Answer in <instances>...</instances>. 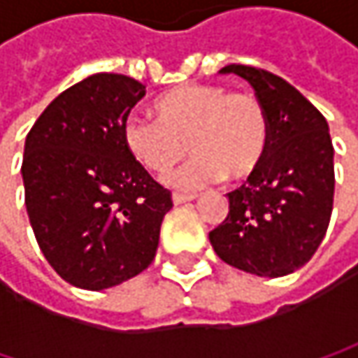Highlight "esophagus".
Returning <instances> with one entry per match:
<instances>
[{
	"label": "esophagus",
	"instance_id": "1",
	"mask_svg": "<svg viewBox=\"0 0 358 358\" xmlns=\"http://www.w3.org/2000/svg\"><path fill=\"white\" fill-rule=\"evenodd\" d=\"M172 201H174V205H182V203L194 201V194H180V192H174L172 194Z\"/></svg>",
	"mask_w": 358,
	"mask_h": 358
}]
</instances>
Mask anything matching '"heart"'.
I'll return each mask as SVG.
<instances>
[{"label": "heart", "instance_id": "heart-1", "mask_svg": "<svg viewBox=\"0 0 358 358\" xmlns=\"http://www.w3.org/2000/svg\"><path fill=\"white\" fill-rule=\"evenodd\" d=\"M155 111L157 117L124 122V145L155 174L174 168L190 147L194 157L168 178L180 190H199L224 176L249 178L267 153L269 117L252 95L184 85L159 97Z\"/></svg>", "mask_w": 358, "mask_h": 358}]
</instances>
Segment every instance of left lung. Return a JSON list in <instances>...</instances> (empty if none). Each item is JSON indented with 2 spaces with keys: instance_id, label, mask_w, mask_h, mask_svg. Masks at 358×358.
<instances>
[{
  "instance_id": "left-lung-1",
  "label": "left lung",
  "mask_w": 358,
  "mask_h": 358,
  "mask_svg": "<svg viewBox=\"0 0 358 358\" xmlns=\"http://www.w3.org/2000/svg\"><path fill=\"white\" fill-rule=\"evenodd\" d=\"M236 74L255 89L269 117L261 166L228 192V217L209 243L228 265L263 278L301 269L322 245L334 205V147L327 122L284 78L243 64Z\"/></svg>"
}]
</instances>
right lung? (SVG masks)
Here are the masks:
<instances>
[{"label":"right lung","instance_id":"1","mask_svg":"<svg viewBox=\"0 0 358 358\" xmlns=\"http://www.w3.org/2000/svg\"><path fill=\"white\" fill-rule=\"evenodd\" d=\"M145 85L93 74L38 115L24 143L29 222L49 265L72 286L106 290L155 259L172 194L124 145V122Z\"/></svg>","mask_w":358,"mask_h":358}]
</instances>
